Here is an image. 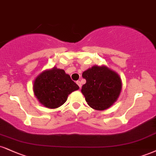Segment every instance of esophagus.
<instances>
[{
    "instance_id": "esophagus-1",
    "label": "esophagus",
    "mask_w": 156,
    "mask_h": 156,
    "mask_svg": "<svg viewBox=\"0 0 156 156\" xmlns=\"http://www.w3.org/2000/svg\"><path fill=\"white\" fill-rule=\"evenodd\" d=\"M76 83L78 84V86H79L80 88H81V83H80V81H79V80H78V81H76Z\"/></svg>"
}]
</instances>
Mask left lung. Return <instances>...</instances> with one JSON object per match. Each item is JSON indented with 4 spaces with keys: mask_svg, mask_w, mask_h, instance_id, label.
Wrapping results in <instances>:
<instances>
[{
    "mask_svg": "<svg viewBox=\"0 0 156 156\" xmlns=\"http://www.w3.org/2000/svg\"><path fill=\"white\" fill-rule=\"evenodd\" d=\"M86 82L81 92L88 105L97 110L110 108L119 99L122 89L121 77L105 65H94L82 74Z\"/></svg>",
    "mask_w": 156,
    "mask_h": 156,
    "instance_id": "obj_1",
    "label": "left lung"
}]
</instances>
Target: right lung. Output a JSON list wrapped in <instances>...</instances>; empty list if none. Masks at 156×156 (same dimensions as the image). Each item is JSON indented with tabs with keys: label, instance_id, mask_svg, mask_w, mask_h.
I'll return each mask as SVG.
<instances>
[{
	"label": "right lung",
	"instance_id": "1",
	"mask_svg": "<svg viewBox=\"0 0 156 156\" xmlns=\"http://www.w3.org/2000/svg\"><path fill=\"white\" fill-rule=\"evenodd\" d=\"M34 94L46 108L55 109L67 101L68 95L79 89L65 70L54 67L41 73L33 81Z\"/></svg>",
	"mask_w": 156,
	"mask_h": 156
}]
</instances>
